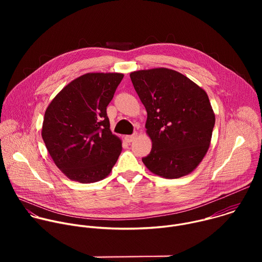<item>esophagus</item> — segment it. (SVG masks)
Returning a JSON list of instances; mask_svg holds the SVG:
<instances>
[{
  "label": "esophagus",
  "mask_w": 262,
  "mask_h": 262,
  "mask_svg": "<svg viewBox=\"0 0 262 262\" xmlns=\"http://www.w3.org/2000/svg\"><path fill=\"white\" fill-rule=\"evenodd\" d=\"M137 137H138V134H137V133L134 134V135H130V136H126V137H125V141L128 142V143H130V142H133L134 140H136Z\"/></svg>",
  "instance_id": "obj_1"
}]
</instances>
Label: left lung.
I'll list each match as a JSON object with an SVG mask.
<instances>
[{
  "label": "left lung",
  "mask_w": 262,
  "mask_h": 262,
  "mask_svg": "<svg viewBox=\"0 0 262 262\" xmlns=\"http://www.w3.org/2000/svg\"><path fill=\"white\" fill-rule=\"evenodd\" d=\"M147 112L146 134L152 149L142 161L164 178L193 172L205 157L215 122L206 92L182 73L152 68L130 74Z\"/></svg>",
  "instance_id": "1"
}]
</instances>
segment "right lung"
I'll return each mask as SVG.
<instances>
[{
    "instance_id": "add662e5",
    "label": "right lung",
    "mask_w": 262,
    "mask_h": 262,
    "mask_svg": "<svg viewBox=\"0 0 262 262\" xmlns=\"http://www.w3.org/2000/svg\"><path fill=\"white\" fill-rule=\"evenodd\" d=\"M122 79L117 72L83 74L47 107L41 136L55 165L70 180L99 181L116 164L122 141L110 129L106 106Z\"/></svg>"
}]
</instances>
